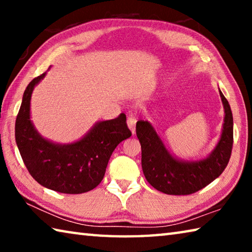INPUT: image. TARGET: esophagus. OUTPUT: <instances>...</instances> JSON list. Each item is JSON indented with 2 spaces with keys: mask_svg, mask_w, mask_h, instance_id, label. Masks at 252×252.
Listing matches in <instances>:
<instances>
[{
  "mask_svg": "<svg viewBox=\"0 0 252 252\" xmlns=\"http://www.w3.org/2000/svg\"><path fill=\"white\" fill-rule=\"evenodd\" d=\"M126 123H127V126H129V129H130L131 132H132V134H134V133H135V123H136V119H135L133 116H129V117H127Z\"/></svg>",
  "mask_w": 252,
  "mask_h": 252,
  "instance_id": "esophagus-1",
  "label": "esophagus"
}]
</instances>
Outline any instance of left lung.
<instances>
[{"instance_id": "left-lung-1", "label": "left lung", "mask_w": 252, "mask_h": 252, "mask_svg": "<svg viewBox=\"0 0 252 252\" xmlns=\"http://www.w3.org/2000/svg\"><path fill=\"white\" fill-rule=\"evenodd\" d=\"M220 92L224 108L222 133L211 155L199 161L178 160L164 147L148 121L136 122L135 131L141 143V164L147 181L161 192L186 195L197 192L218 178L227 167L233 144V118L229 102Z\"/></svg>"}]
</instances>
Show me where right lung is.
Instances as JSON below:
<instances>
[{
  "instance_id": "1",
  "label": "right lung",
  "mask_w": 252,
  "mask_h": 252,
  "mask_svg": "<svg viewBox=\"0 0 252 252\" xmlns=\"http://www.w3.org/2000/svg\"><path fill=\"white\" fill-rule=\"evenodd\" d=\"M36 76L25 89L15 121V141L25 167L35 181L57 192L79 194L99 185L114 149L131 136L126 117L97 122L89 133L71 144H58L41 136L30 119L33 89L44 78Z\"/></svg>"
}]
</instances>
